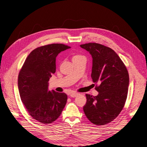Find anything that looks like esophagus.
Returning a JSON list of instances; mask_svg holds the SVG:
<instances>
[{
  "label": "esophagus",
  "mask_w": 147,
  "mask_h": 147,
  "mask_svg": "<svg viewBox=\"0 0 147 147\" xmlns=\"http://www.w3.org/2000/svg\"><path fill=\"white\" fill-rule=\"evenodd\" d=\"M78 94H79V93H76V92H71V94H70V96H71V97L74 98V97H76V96H78Z\"/></svg>",
  "instance_id": "esophagus-1"
}]
</instances>
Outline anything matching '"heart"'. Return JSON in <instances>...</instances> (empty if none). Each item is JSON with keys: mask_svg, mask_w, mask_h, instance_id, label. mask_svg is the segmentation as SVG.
<instances>
[{"mask_svg": "<svg viewBox=\"0 0 147 147\" xmlns=\"http://www.w3.org/2000/svg\"><path fill=\"white\" fill-rule=\"evenodd\" d=\"M78 56H78V55H77V56H74V58H75V57H78Z\"/></svg>", "mask_w": 147, "mask_h": 147, "instance_id": "heart-1", "label": "heart"}]
</instances>
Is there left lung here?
<instances>
[{
	"instance_id": "obj_1",
	"label": "left lung",
	"mask_w": 147,
	"mask_h": 147,
	"mask_svg": "<svg viewBox=\"0 0 147 147\" xmlns=\"http://www.w3.org/2000/svg\"><path fill=\"white\" fill-rule=\"evenodd\" d=\"M93 59L91 78L96 96L86 94L84 111L89 121L104 125L113 121L123 109L127 98L129 75L127 69L115 51L96 43L81 45Z\"/></svg>"
}]
</instances>
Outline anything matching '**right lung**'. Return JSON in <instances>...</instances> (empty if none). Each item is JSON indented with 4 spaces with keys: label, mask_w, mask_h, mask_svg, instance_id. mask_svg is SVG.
<instances>
[{
    "label": "right lung",
    "mask_w": 147,
    "mask_h": 147,
    "mask_svg": "<svg viewBox=\"0 0 147 147\" xmlns=\"http://www.w3.org/2000/svg\"><path fill=\"white\" fill-rule=\"evenodd\" d=\"M70 47L51 44L32 51L26 59L18 76L20 96L33 119L43 124L53 123L65 106L67 95L49 90V81L56 72V58Z\"/></svg>",
    "instance_id": "obj_1"
}]
</instances>
